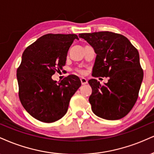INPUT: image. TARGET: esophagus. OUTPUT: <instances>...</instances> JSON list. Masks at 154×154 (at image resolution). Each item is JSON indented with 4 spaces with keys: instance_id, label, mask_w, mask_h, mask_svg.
Masks as SVG:
<instances>
[{
    "instance_id": "esophagus-1",
    "label": "esophagus",
    "mask_w": 154,
    "mask_h": 154,
    "mask_svg": "<svg viewBox=\"0 0 154 154\" xmlns=\"http://www.w3.org/2000/svg\"><path fill=\"white\" fill-rule=\"evenodd\" d=\"M80 81H81V83H82V85H85L88 83V79L85 78V77H81Z\"/></svg>"
}]
</instances>
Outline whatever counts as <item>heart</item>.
<instances>
[{
	"mask_svg": "<svg viewBox=\"0 0 154 154\" xmlns=\"http://www.w3.org/2000/svg\"><path fill=\"white\" fill-rule=\"evenodd\" d=\"M77 72H79V73H81V74L84 73V71H82V70H77Z\"/></svg>",
	"mask_w": 154,
	"mask_h": 154,
	"instance_id": "b5f03b06",
	"label": "heart"
}]
</instances>
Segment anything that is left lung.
Here are the masks:
<instances>
[{"label": "left lung", "mask_w": 154, "mask_h": 154, "mask_svg": "<svg viewBox=\"0 0 154 154\" xmlns=\"http://www.w3.org/2000/svg\"><path fill=\"white\" fill-rule=\"evenodd\" d=\"M97 54L92 69L95 77H109L101 85L97 79L88 81L92 110L98 117L118 120L134 106L143 77L139 53L125 36L110 31L79 34Z\"/></svg>", "instance_id": "left-lung-1"}]
</instances>
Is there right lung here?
Instances as JSON below:
<instances>
[{
  "label": "right lung",
  "mask_w": 154,
  "mask_h": 154,
  "mask_svg": "<svg viewBox=\"0 0 154 154\" xmlns=\"http://www.w3.org/2000/svg\"><path fill=\"white\" fill-rule=\"evenodd\" d=\"M76 34L44 35L24 50L17 69L18 96L25 110L44 123H53L66 113L71 97L81 86L77 76L60 82L51 76L65 65Z\"/></svg>",
  "instance_id": "obj_1"
}]
</instances>
